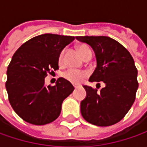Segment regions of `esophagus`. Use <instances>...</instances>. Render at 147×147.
I'll use <instances>...</instances> for the list:
<instances>
[{"label": "esophagus", "mask_w": 147, "mask_h": 147, "mask_svg": "<svg viewBox=\"0 0 147 147\" xmlns=\"http://www.w3.org/2000/svg\"><path fill=\"white\" fill-rule=\"evenodd\" d=\"M74 88H75V89H76V88H78V86H77V85H74Z\"/></svg>", "instance_id": "34e87169"}]
</instances>
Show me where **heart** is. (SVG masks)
Instances as JSON below:
<instances>
[{"mask_svg":"<svg viewBox=\"0 0 147 147\" xmlns=\"http://www.w3.org/2000/svg\"><path fill=\"white\" fill-rule=\"evenodd\" d=\"M90 51H91L90 48L88 47H87V46H85V45H82V46L78 47V52L80 54V55L82 56V58H83L84 55H87ZM63 54H64V52H61L60 55H59V61L62 60ZM86 76H87V74L85 72L75 70V69H69L67 72H65V74H64V77L68 81H69L72 83H74V84L80 83L86 78Z\"/></svg>","mask_w":147,"mask_h":147,"instance_id":"1","label":"heart"}]
</instances>
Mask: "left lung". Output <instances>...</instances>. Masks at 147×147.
Listing matches in <instances>:
<instances>
[{
    "label": "left lung",
    "mask_w": 147,
    "mask_h": 147,
    "mask_svg": "<svg viewBox=\"0 0 147 147\" xmlns=\"http://www.w3.org/2000/svg\"><path fill=\"white\" fill-rule=\"evenodd\" d=\"M89 45L96 55V68L89 82L105 84L100 92L84 85L86 97L81 101V114L88 123L106 127L119 122L135 100L138 88V69L127 49L105 36L76 37Z\"/></svg>",
    "instance_id": "left-lung-1"
}]
</instances>
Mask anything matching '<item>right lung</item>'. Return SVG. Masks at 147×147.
<instances>
[{"mask_svg": "<svg viewBox=\"0 0 147 147\" xmlns=\"http://www.w3.org/2000/svg\"><path fill=\"white\" fill-rule=\"evenodd\" d=\"M75 39L72 36L42 34L24 43L14 54L7 68L5 88L9 101L24 121L44 125L55 120L61 105L74 90L63 78L46 86L45 78L59 69V55Z\"/></svg>", "mask_w": 147, "mask_h": 147, "instance_id": "right-lung-1", "label": "right lung"}]
</instances>
